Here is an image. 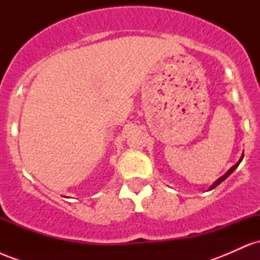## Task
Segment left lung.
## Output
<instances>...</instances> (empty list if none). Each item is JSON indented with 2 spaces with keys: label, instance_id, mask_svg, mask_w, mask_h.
Masks as SVG:
<instances>
[{
  "label": "left lung",
  "instance_id": "8db88e82",
  "mask_svg": "<svg viewBox=\"0 0 260 260\" xmlns=\"http://www.w3.org/2000/svg\"><path fill=\"white\" fill-rule=\"evenodd\" d=\"M243 156H244V155H242V156H241V159H240V160H238V161H237V162H236V164H235V165H234V166H232V168H231V169H230V170H229V171H228V172H226V174H225V175H223V176H221V177H220V178H219V180H217V181L215 182V183H214V184H213V186H211V187H210V189H214V188H215L216 186H219V184H220V183H221V182H222L223 180H226V178H228V177H229V176H230V175H231V174H232V172H234L236 169H237V166H238V165H240V162H241V161H242V159H243Z\"/></svg>",
  "mask_w": 260,
  "mask_h": 260
}]
</instances>
